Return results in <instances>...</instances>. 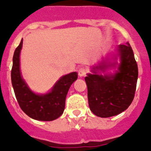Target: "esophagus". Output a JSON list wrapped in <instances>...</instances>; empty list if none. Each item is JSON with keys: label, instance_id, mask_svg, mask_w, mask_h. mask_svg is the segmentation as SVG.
Masks as SVG:
<instances>
[{"label": "esophagus", "instance_id": "obj_1", "mask_svg": "<svg viewBox=\"0 0 151 151\" xmlns=\"http://www.w3.org/2000/svg\"><path fill=\"white\" fill-rule=\"evenodd\" d=\"M87 72H88L87 68H85V67H82V68H80V69H79L78 74L80 77H84V76L86 75Z\"/></svg>", "mask_w": 151, "mask_h": 151}]
</instances>
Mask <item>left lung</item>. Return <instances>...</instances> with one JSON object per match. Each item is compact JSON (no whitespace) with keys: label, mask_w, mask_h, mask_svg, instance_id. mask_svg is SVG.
I'll return each mask as SVG.
<instances>
[{"label":"left lung","mask_w":151,"mask_h":151,"mask_svg":"<svg viewBox=\"0 0 151 151\" xmlns=\"http://www.w3.org/2000/svg\"><path fill=\"white\" fill-rule=\"evenodd\" d=\"M121 64L114 75L88 74L85 78L88 87V104L91 112L101 118L115 116L126 110L134 98L138 67L133 50L128 42L118 46ZM105 66L93 67L104 68Z\"/></svg>","instance_id":"8db88e82"}]
</instances>
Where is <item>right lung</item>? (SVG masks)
I'll return each mask as SVG.
<instances>
[{
  "label": "right lung",
  "mask_w": 151,
  "mask_h": 151,
  "mask_svg": "<svg viewBox=\"0 0 151 151\" xmlns=\"http://www.w3.org/2000/svg\"><path fill=\"white\" fill-rule=\"evenodd\" d=\"M22 46V39L14 53L11 74L18 104L22 110L33 119L43 121L57 119L63 114L67 93L71 85L77 79V73L72 72L62 77L49 93L37 95L29 89L21 76L19 54Z\"/></svg>",
  "instance_id": "obj_1"
}]
</instances>
